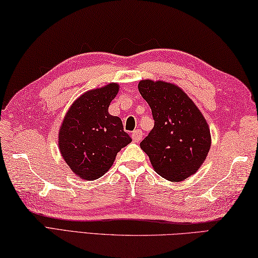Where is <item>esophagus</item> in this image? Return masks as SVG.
<instances>
[{
	"instance_id": "34e87169",
	"label": "esophagus",
	"mask_w": 258,
	"mask_h": 258,
	"mask_svg": "<svg viewBox=\"0 0 258 258\" xmlns=\"http://www.w3.org/2000/svg\"><path fill=\"white\" fill-rule=\"evenodd\" d=\"M131 137H132V140L134 142H140L142 140V132H141V130H135V131H133L132 132V135H131Z\"/></svg>"
}]
</instances>
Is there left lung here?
Listing matches in <instances>:
<instances>
[{
	"label": "left lung",
	"instance_id": "left-lung-1",
	"mask_svg": "<svg viewBox=\"0 0 258 258\" xmlns=\"http://www.w3.org/2000/svg\"><path fill=\"white\" fill-rule=\"evenodd\" d=\"M139 91L148 102L153 128L140 147L165 179L180 181L199 170L211 148L207 120L186 93L175 84L143 80Z\"/></svg>",
	"mask_w": 258,
	"mask_h": 258
}]
</instances>
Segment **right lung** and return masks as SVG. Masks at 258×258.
Masks as SVG:
<instances>
[{"instance_id": "1", "label": "right lung", "mask_w": 258, "mask_h": 258, "mask_svg": "<svg viewBox=\"0 0 258 258\" xmlns=\"http://www.w3.org/2000/svg\"><path fill=\"white\" fill-rule=\"evenodd\" d=\"M117 92L118 84L110 83L83 93L73 102L59 128L62 157L83 179H98L106 174L120 149L132 141L119 117L108 113Z\"/></svg>"}]
</instances>
